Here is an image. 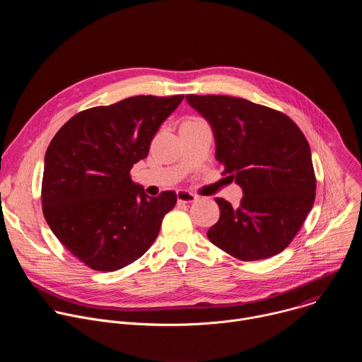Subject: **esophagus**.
Instances as JSON below:
<instances>
[{
	"instance_id": "esophagus-1",
	"label": "esophagus",
	"mask_w": 362,
	"mask_h": 362,
	"mask_svg": "<svg viewBox=\"0 0 362 362\" xmlns=\"http://www.w3.org/2000/svg\"><path fill=\"white\" fill-rule=\"evenodd\" d=\"M176 194H177V200L182 202V203H192V202H194L197 199L196 194H193V193H190L187 190H177Z\"/></svg>"
}]
</instances>
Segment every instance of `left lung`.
I'll use <instances>...</instances> for the list:
<instances>
[{
    "label": "left lung",
    "mask_w": 362,
    "mask_h": 362,
    "mask_svg": "<svg viewBox=\"0 0 362 362\" xmlns=\"http://www.w3.org/2000/svg\"><path fill=\"white\" fill-rule=\"evenodd\" d=\"M186 101L209 123L216 160L243 192L238 208L215 199L221 216L206 233L209 240L240 261L282 252L315 200L305 136L288 116L245 98L187 94Z\"/></svg>",
    "instance_id": "obj_1"
}]
</instances>
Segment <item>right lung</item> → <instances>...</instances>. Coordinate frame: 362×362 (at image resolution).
Masks as SVG:
<instances>
[{"label": "right lung", "mask_w": 362, "mask_h": 362, "mask_svg": "<svg viewBox=\"0 0 362 362\" xmlns=\"http://www.w3.org/2000/svg\"><path fill=\"white\" fill-rule=\"evenodd\" d=\"M183 94L134 95L71 117L44 159L42 212L56 238L87 267L112 272L147 252L176 204L150 197L130 177Z\"/></svg>", "instance_id": "add662e5"}]
</instances>
